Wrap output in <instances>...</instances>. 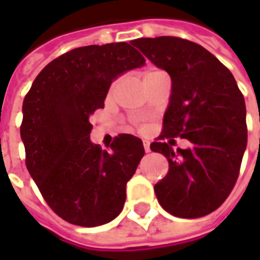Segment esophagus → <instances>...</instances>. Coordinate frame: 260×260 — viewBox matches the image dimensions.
<instances>
[{"instance_id": "34e87169", "label": "esophagus", "mask_w": 260, "mask_h": 260, "mask_svg": "<svg viewBox=\"0 0 260 260\" xmlns=\"http://www.w3.org/2000/svg\"><path fill=\"white\" fill-rule=\"evenodd\" d=\"M143 147H144V151H146V152H151L150 143L146 142V140H144V142H143Z\"/></svg>"}]
</instances>
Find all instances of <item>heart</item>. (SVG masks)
I'll return each instance as SVG.
<instances>
[{
    "label": "heart",
    "mask_w": 260,
    "mask_h": 260,
    "mask_svg": "<svg viewBox=\"0 0 260 260\" xmlns=\"http://www.w3.org/2000/svg\"><path fill=\"white\" fill-rule=\"evenodd\" d=\"M159 73H163V71L155 70V69H150V70H147L146 73H144V78H147V77H151V75L159 74ZM117 85H118V79H117V81H114V82L112 83V87H110V90L116 89V86H117Z\"/></svg>",
    "instance_id": "obj_1"
}]
</instances>
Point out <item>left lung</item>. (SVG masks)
Wrapping results in <instances>:
<instances>
[{
    "mask_svg": "<svg viewBox=\"0 0 260 260\" xmlns=\"http://www.w3.org/2000/svg\"><path fill=\"white\" fill-rule=\"evenodd\" d=\"M132 44L173 82L163 132L151 144L169 160V173L154 186L156 198L177 217L206 216L238 181L247 147L244 97L232 73L197 43L160 36ZM173 137L187 138L192 146L174 151Z\"/></svg>",
    "mask_w": 260,
    "mask_h": 260,
    "instance_id": "1",
    "label": "left lung"
}]
</instances>
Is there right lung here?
Masks as SVG:
<instances>
[{
  "label": "right lung",
  "instance_id": "add662e5",
  "mask_svg": "<svg viewBox=\"0 0 260 260\" xmlns=\"http://www.w3.org/2000/svg\"><path fill=\"white\" fill-rule=\"evenodd\" d=\"M144 63L128 43L79 47L48 63L24 98L26 169L51 209L70 224L102 225L122 210L143 143L118 135L112 152L102 151L90 142V116L104 108L113 79Z\"/></svg>",
  "mask_w": 260,
  "mask_h": 260
}]
</instances>
